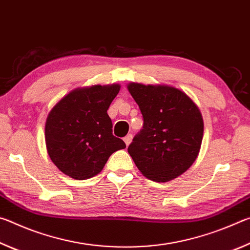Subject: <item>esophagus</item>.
Wrapping results in <instances>:
<instances>
[{
    "label": "esophagus",
    "mask_w": 250,
    "mask_h": 250,
    "mask_svg": "<svg viewBox=\"0 0 250 250\" xmlns=\"http://www.w3.org/2000/svg\"><path fill=\"white\" fill-rule=\"evenodd\" d=\"M124 141L125 143V146H128L130 143H131V141H132V134H126L125 137L124 138Z\"/></svg>",
    "instance_id": "1"
}]
</instances>
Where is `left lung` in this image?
Listing matches in <instances>:
<instances>
[{
  "label": "left lung",
  "instance_id": "1",
  "mask_svg": "<svg viewBox=\"0 0 250 250\" xmlns=\"http://www.w3.org/2000/svg\"><path fill=\"white\" fill-rule=\"evenodd\" d=\"M128 89L143 118L142 129L128 147L135 166L155 182L183 174L196 160L204 132L196 104L173 87L132 83Z\"/></svg>",
  "mask_w": 250,
  "mask_h": 250
}]
</instances>
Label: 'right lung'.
Here are the masks:
<instances>
[{"label": "right lung", "instance_id": "1", "mask_svg": "<svg viewBox=\"0 0 250 250\" xmlns=\"http://www.w3.org/2000/svg\"><path fill=\"white\" fill-rule=\"evenodd\" d=\"M119 90V84L74 90L49 112L46 146L55 166L66 175L76 180L95 176L113 152L125 147L112 134V121L107 113Z\"/></svg>", "mask_w": 250, "mask_h": 250}]
</instances>
